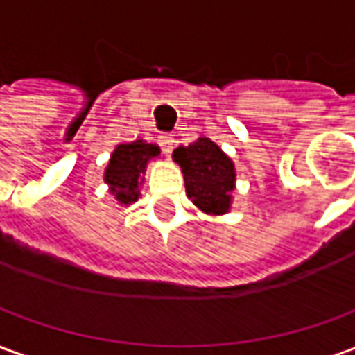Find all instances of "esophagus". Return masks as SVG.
<instances>
[{
	"label": "esophagus",
	"mask_w": 355,
	"mask_h": 355,
	"mask_svg": "<svg viewBox=\"0 0 355 355\" xmlns=\"http://www.w3.org/2000/svg\"><path fill=\"white\" fill-rule=\"evenodd\" d=\"M159 146L165 154H171L173 152V146H175V139L171 135H162L159 137Z\"/></svg>",
	"instance_id": "1"
}]
</instances>
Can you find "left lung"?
<instances>
[{
	"mask_svg": "<svg viewBox=\"0 0 355 355\" xmlns=\"http://www.w3.org/2000/svg\"><path fill=\"white\" fill-rule=\"evenodd\" d=\"M184 173L186 193L201 211L223 215L230 209V192L236 182L234 163L213 140L198 139L173 152Z\"/></svg>",
	"mask_w": 355,
	"mask_h": 355,
	"instance_id": "1",
	"label": "left lung"
}]
</instances>
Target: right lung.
<instances>
[{
    "instance_id": "right-lung-1",
    "label": "right lung",
    "mask_w": 355,
    "mask_h": 355,
    "mask_svg": "<svg viewBox=\"0 0 355 355\" xmlns=\"http://www.w3.org/2000/svg\"><path fill=\"white\" fill-rule=\"evenodd\" d=\"M159 155V148L146 144L144 140H135L129 144H119L110 157V165L104 173V180L110 184V192L125 205L139 200V178L146 171L148 159Z\"/></svg>"
}]
</instances>
